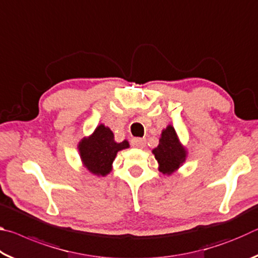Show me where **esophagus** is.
Instances as JSON below:
<instances>
[{"label": "esophagus", "instance_id": "1", "mask_svg": "<svg viewBox=\"0 0 258 258\" xmlns=\"http://www.w3.org/2000/svg\"><path fill=\"white\" fill-rule=\"evenodd\" d=\"M132 146L134 148H139V149H142V148L146 147V139H141V138H134L132 139Z\"/></svg>", "mask_w": 258, "mask_h": 258}]
</instances>
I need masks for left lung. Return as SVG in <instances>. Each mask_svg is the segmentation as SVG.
<instances>
[{
	"instance_id": "8db88e82",
	"label": "left lung",
	"mask_w": 258,
	"mask_h": 258,
	"mask_svg": "<svg viewBox=\"0 0 258 258\" xmlns=\"http://www.w3.org/2000/svg\"><path fill=\"white\" fill-rule=\"evenodd\" d=\"M152 154L158 161L159 172L165 175H171L184 163L187 151L180 142L175 128L168 125L161 132L159 145L152 150Z\"/></svg>"
}]
</instances>
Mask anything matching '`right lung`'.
Instances as JSON below:
<instances>
[{"label":"right lung","mask_w":258,"mask_h":258,"mask_svg":"<svg viewBox=\"0 0 258 258\" xmlns=\"http://www.w3.org/2000/svg\"><path fill=\"white\" fill-rule=\"evenodd\" d=\"M82 164L90 173L97 176H106L111 172L117 152L130 148L127 140L116 142L112 131L100 124L94 132L78 143Z\"/></svg>","instance_id":"right-lung-1"}]
</instances>
